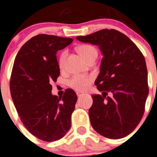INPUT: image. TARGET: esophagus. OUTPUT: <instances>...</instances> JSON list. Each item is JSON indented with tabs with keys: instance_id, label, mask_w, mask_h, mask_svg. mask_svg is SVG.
I'll use <instances>...</instances> for the list:
<instances>
[{
	"instance_id": "1",
	"label": "esophagus",
	"mask_w": 157,
	"mask_h": 157,
	"mask_svg": "<svg viewBox=\"0 0 157 157\" xmlns=\"http://www.w3.org/2000/svg\"><path fill=\"white\" fill-rule=\"evenodd\" d=\"M84 94V93L81 92V91H77V95L78 96V97H80V96L83 95Z\"/></svg>"
}]
</instances>
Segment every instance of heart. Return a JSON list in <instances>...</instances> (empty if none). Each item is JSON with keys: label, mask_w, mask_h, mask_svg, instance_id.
<instances>
[{"label": "heart", "mask_w": 157, "mask_h": 157, "mask_svg": "<svg viewBox=\"0 0 157 157\" xmlns=\"http://www.w3.org/2000/svg\"><path fill=\"white\" fill-rule=\"evenodd\" d=\"M77 52L87 62L91 59H96L98 56V52L95 48L90 44L80 45L77 48ZM66 56V52H62V54L59 56V66L60 68H63L64 66ZM92 81L93 76L91 75H75L70 80L69 85L78 91H84L89 88Z\"/></svg>", "instance_id": "b5f03b06"}]
</instances>
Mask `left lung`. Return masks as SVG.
I'll return each mask as SVG.
<instances>
[{"instance_id": "8db88e82", "label": "left lung", "mask_w": 157, "mask_h": 157, "mask_svg": "<svg viewBox=\"0 0 157 157\" xmlns=\"http://www.w3.org/2000/svg\"><path fill=\"white\" fill-rule=\"evenodd\" d=\"M76 38L98 45L103 56L94 81L101 95L93 94L88 112L91 125L105 138H124L135 129L144 114L149 94L145 58L129 37L116 29Z\"/></svg>"}]
</instances>
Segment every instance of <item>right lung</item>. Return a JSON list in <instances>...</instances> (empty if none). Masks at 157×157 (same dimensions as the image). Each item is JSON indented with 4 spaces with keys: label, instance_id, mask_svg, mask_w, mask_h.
I'll return each instance as SVG.
<instances>
[{
    "label": "right lung",
    "instance_id": "add662e5",
    "mask_svg": "<svg viewBox=\"0 0 157 157\" xmlns=\"http://www.w3.org/2000/svg\"><path fill=\"white\" fill-rule=\"evenodd\" d=\"M72 42V38L36 35L22 45L14 62L10 91L17 112L26 129L46 142L59 140L71 127L77 94L66 89L58 98L51 83L60 74L56 53Z\"/></svg>",
    "mask_w": 157,
    "mask_h": 157
}]
</instances>
